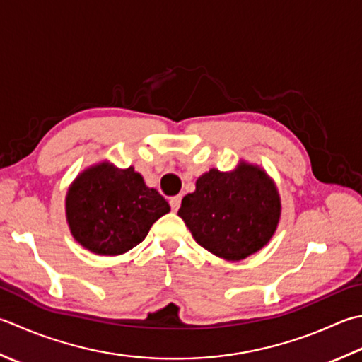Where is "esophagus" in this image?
<instances>
[{
	"label": "esophagus",
	"mask_w": 362,
	"mask_h": 362,
	"mask_svg": "<svg viewBox=\"0 0 362 362\" xmlns=\"http://www.w3.org/2000/svg\"><path fill=\"white\" fill-rule=\"evenodd\" d=\"M180 202H182V196L177 194V196H173L171 199H169V204H171V209L173 211H177L180 207Z\"/></svg>",
	"instance_id": "1"
}]
</instances>
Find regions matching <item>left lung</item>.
<instances>
[{
	"label": "left lung",
	"instance_id": "left-lung-1",
	"mask_svg": "<svg viewBox=\"0 0 362 362\" xmlns=\"http://www.w3.org/2000/svg\"><path fill=\"white\" fill-rule=\"evenodd\" d=\"M179 216L204 250L238 262L260 251L278 229L281 196L265 169L240 161L223 173L211 168L182 199Z\"/></svg>",
	"mask_w": 362,
	"mask_h": 362
}]
</instances>
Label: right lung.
Listing matches in <instances>:
<instances>
[{
    "label": "right lung",
    "mask_w": 362,
    "mask_h": 362,
    "mask_svg": "<svg viewBox=\"0 0 362 362\" xmlns=\"http://www.w3.org/2000/svg\"><path fill=\"white\" fill-rule=\"evenodd\" d=\"M169 204L134 168L100 161L76 175L66 194L72 237L98 256H119L139 245Z\"/></svg>",
    "instance_id": "add662e5"
}]
</instances>
